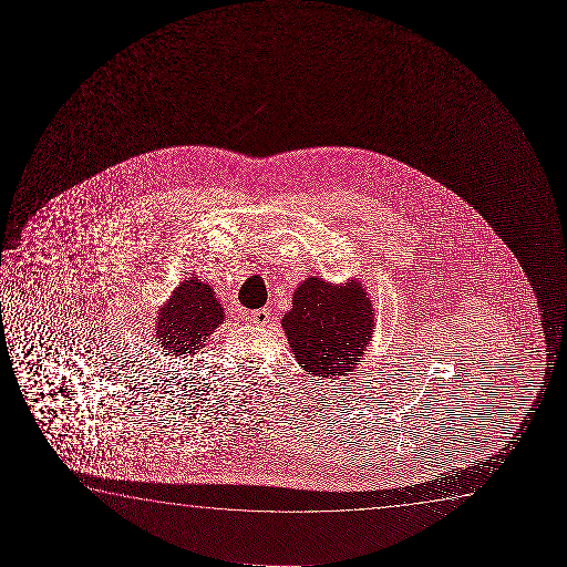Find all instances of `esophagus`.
Instances as JSON below:
<instances>
[{
    "label": "esophagus",
    "instance_id": "1",
    "mask_svg": "<svg viewBox=\"0 0 567 567\" xmlns=\"http://www.w3.org/2000/svg\"><path fill=\"white\" fill-rule=\"evenodd\" d=\"M249 321H251V323H256V326H267V323L271 321V311H269V308H259V310H254L249 313Z\"/></svg>",
    "mask_w": 567,
    "mask_h": 567
}]
</instances>
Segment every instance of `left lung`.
<instances>
[{"instance_id": "1", "label": "left lung", "mask_w": 567, "mask_h": 567, "mask_svg": "<svg viewBox=\"0 0 567 567\" xmlns=\"http://www.w3.org/2000/svg\"><path fill=\"white\" fill-rule=\"evenodd\" d=\"M282 329L296 362L326 380L357 368L373 337L372 300L358 280L331 285L310 277L296 288Z\"/></svg>"}]
</instances>
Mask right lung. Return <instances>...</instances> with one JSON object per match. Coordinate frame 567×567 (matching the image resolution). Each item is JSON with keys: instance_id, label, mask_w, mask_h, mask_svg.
Masks as SVG:
<instances>
[{"instance_id": "1", "label": "right lung", "mask_w": 567, "mask_h": 567, "mask_svg": "<svg viewBox=\"0 0 567 567\" xmlns=\"http://www.w3.org/2000/svg\"><path fill=\"white\" fill-rule=\"evenodd\" d=\"M225 321V308L210 285L197 277L184 280L156 316V339L171 357H192Z\"/></svg>"}]
</instances>
